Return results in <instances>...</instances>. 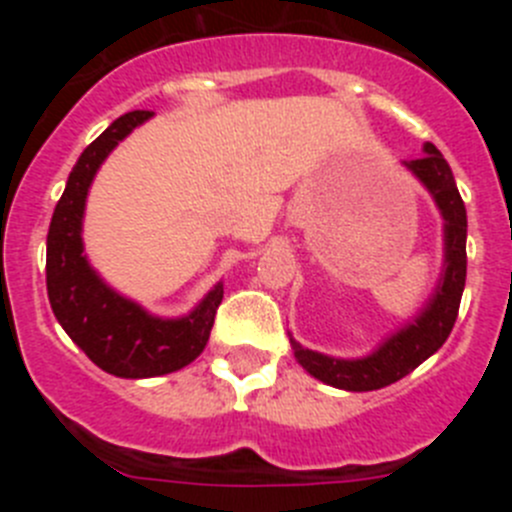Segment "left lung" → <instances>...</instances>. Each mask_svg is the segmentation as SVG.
<instances>
[{"label": "left lung", "mask_w": 512, "mask_h": 512, "mask_svg": "<svg viewBox=\"0 0 512 512\" xmlns=\"http://www.w3.org/2000/svg\"><path fill=\"white\" fill-rule=\"evenodd\" d=\"M402 166L418 179L436 202L443 220V269L413 320L384 338L372 354L356 359L320 354L297 343L289 333L297 364L310 377L346 392H372L397 382L423 364L446 343L459 315L461 292L467 282V207L461 202L451 166L433 143H425L423 156L402 161Z\"/></svg>", "instance_id": "obj_1"}]
</instances>
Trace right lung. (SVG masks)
Segmentation results:
<instances>
[{
  "instance_id": "1",
  "label": "right lung",
  "mask_w": 512,
  "mask_h": 512,
  "mask_svg": "<svg viewBox=\"0 0 512 512\" xmlns=\"http://www.w3.org/2000/svg\"><path fill=\"white\" fill-rule=\"evenodd\" d=\"M148 117L153 112L117 117L84 148L53 210L45 256L48 300L61 328L102 372L122 379L161 377L192 364L205 351L217 305L223 302V282H217L187 315L161 318L104 282L84 253L81 233L94 176L120 140Z\"/></svg>"
}]
</instances>
